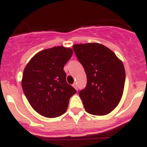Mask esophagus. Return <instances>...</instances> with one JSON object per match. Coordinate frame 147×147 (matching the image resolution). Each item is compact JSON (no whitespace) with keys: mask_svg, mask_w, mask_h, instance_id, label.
Instances as JSON below:
<instances>
[{"mask_svg":"<svg viewBox=\"0 0 147 147\" xmlns=\"http://www.w3.org/2000/svg\"><path fill=\"white\" fill-rule=\"evenodd\" d=\"M72 86L75 88L76 90H77V83H74L73 84H72Z\"/></svg>","mask_w":147,"mask_h":147,"instance_id":"esophagus-1","label":"esophagus"}]
</instances>
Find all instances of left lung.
Masks as SVG:
<instances>
[{
  "label": "left lung",
  "mask_w": 147,
  "mask_h": 147,
  "mask_svg": "<svg viewBox=\"0 0 147 147\" xmlns=\"http://www.w3.org/2000/svg\"><path fill=\"white\" fill-rule=\"evenodd\" d=\"M74 51L87 75V86L79 92L85 110L106 115L117 107L125 83L122 61L112 50L98 43L75 44Z\"/></svg>",
  "instance_id": "8db88e82"
}]
</instances>
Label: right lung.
Returning a JSON list of instances; mask_svg holds the SVG:
<instances>
[{
  "instance_id": "add662e5",
  "label": "right lung",
  "mask_w": 147,
  "mask_h": 147,
  "mask_svg": "<svg viewBox=\"0 0 147 147\" xmlns=\"http://www.w3.org/2000/svg\"><path fill=\"white\" fill-rule=\"evenodd\" d=\"M72 53L63 46L45 49L37 52L24 69L21 84L25 97L34 110L45 117L63 115L77 92L66 82L63 70Z\"/></svg>"
}]
</instances>
